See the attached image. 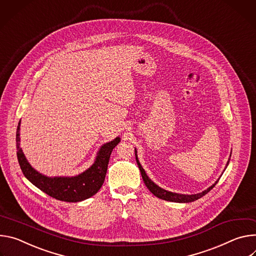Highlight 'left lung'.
Instances as JSON below:
<instances>
[{
    "label": "left lung",
    "instance_id": "obj_1",
    "mask_svg": "<svg viewBox=\"0 0 256 256\" xmlns=\"http://www.w3.org/2000/svg\"><path fill=\"white\" fill-rule=\"evenodd\" d=\"M135 158H136V162H137V164H138V168L140 170V173H141V176H142V179H144V182L146 184V186L148 188V190L156 197L160 198V200H166V202H180V204H187V202H195L197 200H200V197L204 196L208 192H210L214 186L218 182V179L214 182V184H212L210 187H208L206 190L200 192V193H196V194H180V193H175V192H171V191H168V190H164L162 188H160V186H158L154 182H152L150 177L146 175L144 168H142V166L140 164L139 160H138V158H137V150L135 148ZM230 158H231V154H230ZM229 162H230V158L228 160V162H226V166H224V170L226 168V166H228L229 164Z\"/></svg>",
    "mask_w": 256,
    "mask_h": 256
}]
</instances>
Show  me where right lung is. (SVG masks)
<instances>
[{"label": "right lung", "instance_id": "obj_1", "mask_svg": "<svg viewBox=\"0 0 256 256\" xmlns=\"http://www.w3.org/2000/svg\"><path fill=\"white\" fill-rule=\"evenodd\" d=\"M20 122L16 132L17 158L27 180L50 197L67 202L88 200L100 189L106 178L110 154L121 141L119 136L100 146L94 164L83 173L73 177H48L38 172L26 160L20 148Z\"/></svg>", "mask_w": 256, "mask_h": 256}]
</instances>
